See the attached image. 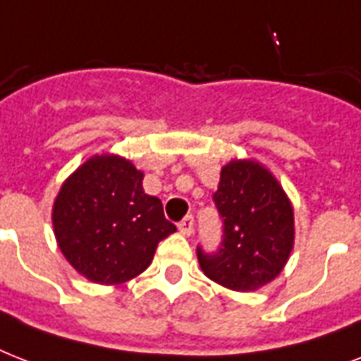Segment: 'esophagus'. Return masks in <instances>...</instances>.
Returning a JSON list of instances; mask_svg holds the SVG:
<instances>
[{"label": "esophagus", "instance_id": "34e87169", "mask_svg": "<svg viewBox=\"0 0 361 361\" xmlns=\"http://www.w3.org/2000/svg\"><path fill=\"white\" fill-rule=\"evenodd\" d=\"M192 225H195V219H192V215H187V217H183V221L180 223V232L183 234V236H191L192 234Z\"/></svg>", "mask_w": 361, "mask_h": 361}]
</instances>
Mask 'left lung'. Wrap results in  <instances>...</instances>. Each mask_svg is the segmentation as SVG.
<instances>
[{"label":"left lung","instance_id":"left-lung-1","mask_svg":"<svg viewBox=\"0 0 361 361\" xmlns=\"http://www.w3.org/2000/svg\"><path fill=\"white\" fill-rule=\"evenodd\" d=\"M215 206L223 243L215 255L198 247L204 275L236 292L262 288L283 271L294 249V208L271 172L255 159H232L221 169Z\"/></svg>","mask_w":361,"mask_h":361}]
</instances>
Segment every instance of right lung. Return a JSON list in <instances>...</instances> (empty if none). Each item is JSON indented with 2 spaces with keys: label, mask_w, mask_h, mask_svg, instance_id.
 Masks as SVG:
<instances>
[{
  "label": "right lung",
  "mask_w": 361,
  "mask_h": 361,
  "mask_svg": "<svg viewBox=\"0 0 361 361\" xmlns=\"http://www.w3.org/2000/svg\"><path fill=\"white\" fill-rule=\"evenodd\" d=\"M142 180L144 172L129 159L103 153L84 161L59 189L54 236L87 281L116 286L135 279L152 264L159 241L176 232Z\"/></svg>",
  "instance_id": "add662e5"
}]
</instances>
